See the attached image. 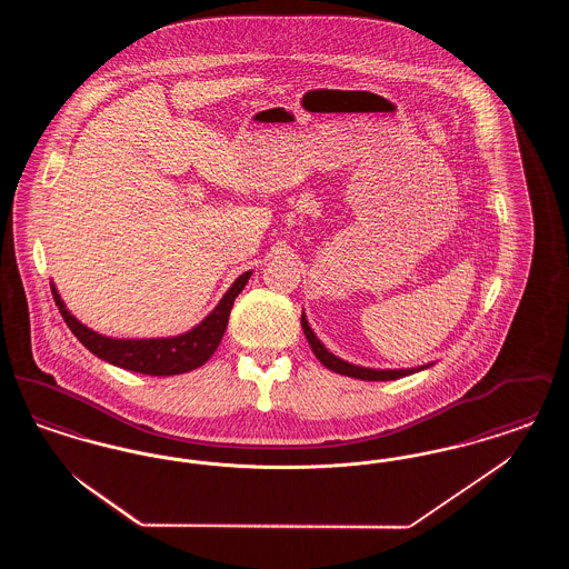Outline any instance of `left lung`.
<instances>
[{"label":"left lung","instance_id":"8db88e82","mask_svg":"<svg viewBox=\"0 0 569 569\" xmlns=\"http://www.w3.org/2000/svg\"><path fill=\"white\" fill-rule=\"evenodd\" d=\"M300 325H302L305 337H307L311 350L316 353V358L325 365L326 369H330V371H335V373H339V376L365 379V381H388V379L406 378V376H411V373H416V371L427 369V367H418V369H367V367H356V365H350V362L341 360L339 356H335V353H330L326 350L325 346H322V341L313 335V330H311V326L307 322L305 313L300 316Z\"/></svg>","mask_w":569,"mask_h":569}]
</instances>
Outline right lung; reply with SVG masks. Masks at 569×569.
I'll return each mask as SVG.
<instances>
[{
  "mask_svg": "<svg viewBox=\"0 0 569 569\" xmlns=\"http://www.w3.org/2000/svg\"><path fill=\"white\" fill-rule=\"evenodd\" d=\"M249 277L251 271L243 272L219 300L216 309L200 325L191 328L190 332H183L179 337H168V339H110L104 335H98L91 328L81 325L66 309L53 283H51V290H53L54 305L59 307L61 318L89 352L96 353L98 358L107 360L114 367L142 373V376L162 378V376H179V373L193 371L213 356L226 332L234 298L241 295Z\"/></svg>",
  "mask_w": 569,
  "mask_h": 569,
  "instance_id": "add662e5",
  "label": "right lung"
}]
</instances>
